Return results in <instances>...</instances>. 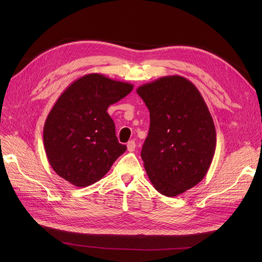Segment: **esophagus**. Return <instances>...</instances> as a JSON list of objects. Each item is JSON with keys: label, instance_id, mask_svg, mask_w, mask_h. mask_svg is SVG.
<instances>
[{"label": "esophagus", "instance_id": "obj_1", "mask_svg": "<svg viewBox=\"0 0 262 262\" xmlns=\"http://www.w3.org/2000/svg\"><path fill=\"white\" fill-rule=\"evenodd\" d=\"M126 148H128L129 152H133V150L136 149V142L129 141L128 143H126Z\"/></svg>", "mask_w": 262, "mask_h": 262}]
</instances>
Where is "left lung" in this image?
Here are the masks:
<instances>
[{
	"mask_svg": "<svg viewBox=\"0 0 262 262\" xmlns=\"http://www.w3.org/2000/svg\"><path fill=\"white\" fill-rule=\"evenodd\" d=\"M149 112V130L141 157L158 192L176 196L207 175L216 146L209 108L187 78L170 75L137 90Z\"/></svg>",
	"mask_w": 262,
	"mask_h": 262,
	"instance_id": "8db88e82",
	"label": "left lung"
}]
</instances>
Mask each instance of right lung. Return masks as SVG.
<instances>
[{"label":"right lung","instance_id":"add662e5","mask_svg":"<svg viewBox=\"0 0 262 262\" xmlns=\"http://www.w3.org/2000/svg\"><path fill=\"white\" fill-rule=\"evenodd\" d=\"M132 90V84L92 73L60 95L43 126L46 154L60 177L75 187L91 186L125 152L107 109Z\"/></svg>","mask_w":262,"mask_h":262}]
</instances>
